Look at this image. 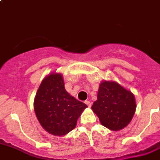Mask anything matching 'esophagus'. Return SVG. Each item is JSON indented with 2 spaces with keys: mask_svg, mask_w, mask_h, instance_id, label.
I'll return each instance as SVG.
<instances>
[{
  "mask_svg": "<svg viewBox=\"0 0 160 160\" xmlns=\"http://www.w3.org/2000/svg\"><path fill=\"white\" fill-rule=\"evenodd\" d=\"M85 104H86L87 105H88V107H91V106H92V103H91V102H90V101H85Z\"/></svg>",
  "mask_w": 160,
  "mask_h": 160,
  "instance_id": "1",
  "label": "esophagus"
}]
</instances>
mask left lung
Instances as JSON below:
<instances>
[{
  "label": "left lung",
  "mask_w": 160,
  "mask_h": 160,
  "mask_svg": "<svg viewBox=\"0 0 160 160\" xmlns=\"http://www.w3.org/2000/svg\"><path fill=\"white\" fill-rule=\"evenodd\" d=\"M134 95L114 81H103L92 109L102 126L112 131L126 127L136 112Z\"/></svg>",
  "instance_id": "8db88e82"
}]
</instances>
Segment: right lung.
<instances>
[{"label": "right lung", "instance_id": "obj_1", "mask_svg": "<svg viewBox=\"0 0 160 160\" xmlns=\"http://www.w3.org/2000/svg\"><path fill=\"white\" fill-rule=\"evenodd\" d=\"M87 105L65 88L60 73H51L44 78L36 93L34 108L39 122L54 136H64L74 129Z\"/></svg>", "mask_w": 160, "mask_h": 160}]
</instances>
